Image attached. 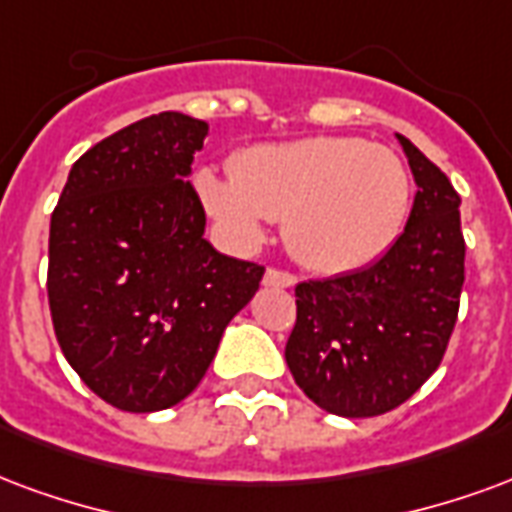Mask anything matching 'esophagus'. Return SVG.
I'll return each mask as SVG.
<instances>
[{
    "mask_svg": "<svg viewBox=\"0 0 512 512\" xmlns=\"http://www.w3.org/2000/svg\"><path fill=\"white\" fill-rule=\"evenodd\" d=\"M295 282H298V276L279 271V268H268L266 276H263V285L266 287H295Z\"/></svg>",
    "mask_w": 512,
    "mask_h": 512,
    "instance_id": "1",
    "label": "esophagus"
}]
</instances>
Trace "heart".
Instances as JSON below:
<instances>
[{"label": "heart", "mask_w": 512, "mask_h": 512, "mask_svg": "<svg viewBox=\"0 0 512 512\" xmlns=\"http://www.w3.org/2000/svg\"><path fill=\"white\" fill-rule=\"evenodd\" d=\"M195 189L238 249L263 244L268 219H285L290 252L317 274L377 263L401 236L412 200L399 154L333 135L252 146L233 176L203 168Z\"/></svg>", "instance_id": "heart-1"}]
</instances>
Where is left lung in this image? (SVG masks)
Instances as JSON below:
<instances>
[{
	"instance_id": "1",
	"label": "left lung",
	"mask_w": 512,
	"mask_h": 512,
	"mask_svg": "<svg viewBox=\"0 0 512 512\" xmlns=\"http://www.w3.org/2000/svg\"><path fill=\"white\" fill-rule=\"evenodd\" d=\"M396 140L418 184L404 233L374 266L295 287L287 366L342 418L391 412L437 372L464 285L461 198L410 138Z\"/></svg>"
}]
</instances>
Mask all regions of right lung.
Returning <instances> with one entry per match:
<instances>
[{
  "mask_svg": "<svg viewBox=\"0 0 512 512\" xmlns=\"http://www.w3.org/2000/svg\"><path fill=\"white\" fill-rule=\"evenodd\" d=\"M206 135L176 111L113 132L75 162L51 217L56 339L89 391L124 412L187 399L263 279L203 238L189 176Z\"/></svg>",
  "mask_w": 512,
  "mask_h": 512,
  "instance_id": "1",
  "label": "right lung"
}]
</instances>
